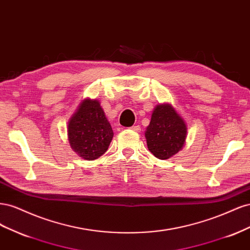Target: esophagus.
I'll use <instances>...</instances> for the list:
<instances>
[{
	"mask_svg": "<svg viewBox=\"0 0 250 250\" xmlns=\"http://www.w3.org/2000/svg\"><path fill=\"white\" fill-rule=\"evenodd\" d=\"M130 129L133 130V131L140 132V131H141V126H140V125H134V126H132V127L130 128Z\"/></svg>",
	"mask_w": 250,
	"mask_h": 250,
	"instance_id": "34e87169",
	"label": "esophagus"
}]
</instances>
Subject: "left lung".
<instances>
[{"label":"left lung","mask_w":250,"mask_h":250,"mask_svg":"<svg viewBox=\"0 0 250 250\" xmlns=\"http://www.w3.org/2000/svg\"><path fill=\"white\" fill-rule=\"evenodd\" d=\"M187 135L186 121L172 104L156 105L145 131L150 152L160 160H168L184 148Z\"/></svg>","instance_id":"obj_1"}]
</instances>
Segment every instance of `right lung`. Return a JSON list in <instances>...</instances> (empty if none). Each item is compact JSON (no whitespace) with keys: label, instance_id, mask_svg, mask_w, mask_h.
I'll list each match as a JSON object with an SVG mask.
<instances>
[{"label":"right lung","instance_id":"right-lung-1","mask_svg":"<svg viewBox=\"0 0 250 250\" xmlns=\"http://www.w3.org/2000/svg\"><path fill=\"white\" fill-rule=\"evenodd\" d=\"M67 140L74 152L83 160L94 161L106 152L112 128L99 100L85 98L67 122Z\"/></svg>","mask_w":250,"mask_h":250}]
</instances>
